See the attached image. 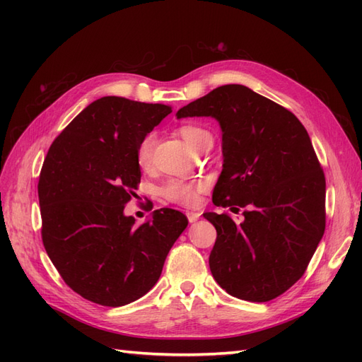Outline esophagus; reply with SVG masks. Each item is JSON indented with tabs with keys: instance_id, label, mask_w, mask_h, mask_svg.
<instances>
[{
	"instance_id": "obj_1",
	"label": "esophagus",
	"mask_w": 362,
	"mask_h": 362,
	"mask_svg": "<svg viewBox=\"0 0 362 362\" xmlns=\"http://www.w3.org/2000/svg\"><path fill=\"white\" fill-rule=\"evenodd\" d=\"M185 214H187V218H189L190 223L196 222V221H198V218L201 217V213H196V211H187Z\"/></svg>"
}]
</instances>
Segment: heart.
Returning a JSON list of instances; mask_svg holds the SVG:
<instances>
[{"instance_id":"heart-1","label":"heart","mask_w":362,"mask_h":362,"mask_svg":"<svg viewBox=\"0 0 362 362\" xmlns=\"http://www.w3.org/2000/svg\"><path fill=\"white\" fill-rule=\"evenodd\" d=\"M178 131L185 144H187L193 149H198V146L202 144V141L206 137H210V133H208L206 129H204L198 125H193V124L182 125ZM154 146H156V134L154 133L146 134L139 141L137 149H136V160L141 169H148L151 166L152 151H154ZM199 190H201V184L175 178V180H169L168 182H164L161 185L160 194L164 199L170 201V202H177V204H182V205H193L196 201H198Z\"/></svg>"}]
</instances>
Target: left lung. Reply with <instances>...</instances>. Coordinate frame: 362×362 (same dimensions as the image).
<instances>
[{"label": "left lung", "instance_id": "1", "mask_svg": "<svg viewBox=\"0 0 362 362\" xmlns=\"http://www.w3.org/2000/svg\"><path fill=\"white\" fill-rule=\"evenodd\" d=\"M214 117L222 129V172L213 204L233 213H204L217 231L213 278L228 294L269 302L305 273L325 233V173L311 139L287 108L242 84H226L177 112Z\"/></svg>", "mask_w": 362, "mask_h": 362}]
</instances>
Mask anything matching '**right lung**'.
<instances>
[{"label": "right lung", "instance_id": "1", "mask_svg": "<svg viewBox=\"0 0 362 362\" xmlns=\"http://www.w3.org/2000/svg\"><path fill=\"white\" fill-rule=\"evenodd\" d=\"M169 113L170 105L100 98L62 131L43 161V246L63 281L87 300L124 306L145 296L189 225L172 208L152 211L139 226L124 213L141 177L139 141Z\"/></svg>", "mask_w": 362, "mask_h": 362}]
</instances>
